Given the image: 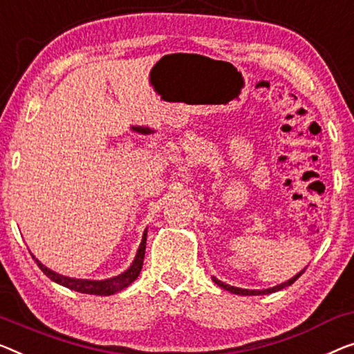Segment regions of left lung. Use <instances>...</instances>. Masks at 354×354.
<instances>
[{"label":"left lung","mask_w":354,"mask_h":354,"mask_svg":"<svg viewBox=\"0 0 354 354\" xmlns=\"http://www.w3.org/2000/svg\"><path fill=\"white\" fill-rule=\"evenodd\" d=\"M304 272H305V268H304V270H300V272L297 273V275H294L291 279H288V281H284V283H281V284H277V286L268 288V289H243V288H235V286H230V284L223 283V281H221V279H218L216 277H213V281H214L216 284H218L219 288L225 289V291H230L232 294H239V295H263V294H270V292L281 291V289L291 286V284H292V283L295 281V279H297L300 275H302Z\"/></svg>","instance_id":"left-lung-1"}]
</instances>
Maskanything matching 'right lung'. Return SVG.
Returning <instances> with one entry per match:
<instances>
[{"instance_id": "right-lung-1", "label": "right lung", "mask_w": 354, "mask_h": 354, "mask_svg": "<svg viewBox=\"0 0 354 354\" xmlns=\"http://www.w3.org/2000/svg\"><path fill=\"white\" fill-rule=\"evenodd\" d=\"M146 236H147V229L143 232V239H141V243L138 251H136V256L131 266L127 268L125 272L120 273L118 277L108 278V279H82V278H71V277H65L60 275L50 268H47L44 263H41L36 257L33 256V259L38 263V267L42 270L46 277H49L52 281H55L57 284H62L68 289H73V291L82 292V294H93V295H113L115 292L122 291L129 284H131L138 278L141 267H143V259H145V251H146Z\"/></svg>"}]
</instances>
